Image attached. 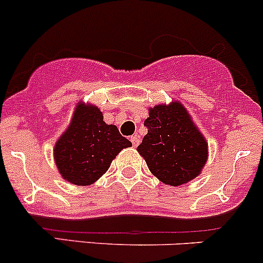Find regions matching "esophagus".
Masks as SVG:
<instances>
[{
  "label": "esophagus",
  "instance_id": "34e87169",
  "mask_svg": "<svg viewBox=\"0 0 263 263\" xmlns=\"http://www.w3.org/2000/svg\"><path fill=\"white\" fill-rule=\"evenodd\" d=\"M131 142H132V145H134L135 147L139 146V144H140L139 136H137V135H134V136H131Z\"/></svg>",
  "mask_w": 263,
  "mask_h": 263
}]
</instances>
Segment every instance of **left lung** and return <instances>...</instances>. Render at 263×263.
<instances>
[{"instance_id":"8db88e82","label":"left lung","mask_w":263,"mask_h":263,"mask_svg":"<svg viewBox=\"0 0 263 263\" xmlns=\"http://www.w3.org/2000/svg\"><path fill=\"white\" fill-rule=\"evenodd\" d=\"M144 124L147 134L137 151L159 181L177 187L200 176L209 158V145L181 102L148 108Z\"/></svg>"}]
</instances>
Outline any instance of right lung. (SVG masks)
Here are the masks:
<instances>
[{"label":"right lung","instance_id":"add662e5","mask_svg":"<svg viewBox=\"0 0 263 263\" xmlns=\"http://www.w3.org/2000/svg\"><path fill=\"white\" fill-rule=\"evenodd\" d=\"M131 146V141L119 134L117 126L103 121L97 105L81 100L76 104L70 124L55 141L53 158L65 181L89 185L109 169L123 148Z\"/></svg>","mask_w":263,"mask_h":263}]
</instances>
